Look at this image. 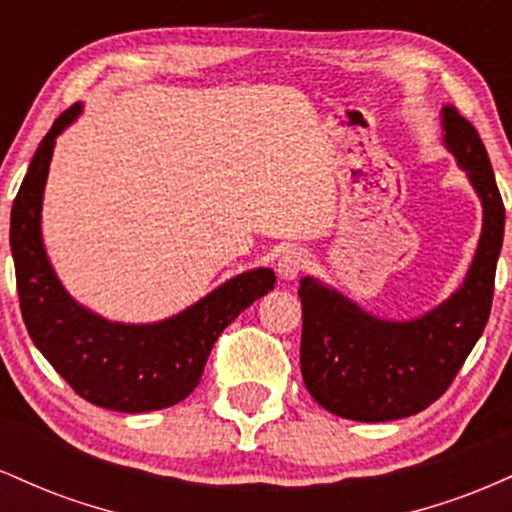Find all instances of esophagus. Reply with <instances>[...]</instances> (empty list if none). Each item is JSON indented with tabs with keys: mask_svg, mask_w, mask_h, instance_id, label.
<instances>
[{
	"mask_svg": "<svg viewBox=\"0 0 512 512\" xmlns=\"http://www.w3.org/2000/svg\"><path fill=\"white\" fill-rule=\"evenodd\" d=\"M310 264V257L308 252L298 250V248H291L286 250L284 255L279 257V264H276V269H279V276L281 279H296L298 274L303 272L305 267Z\"/></svg>",
	"mask_w": 512,
	"mask_h": 512,
	"instance_id": "obj_1",
	"label": "esophagus"
}]
</instances>
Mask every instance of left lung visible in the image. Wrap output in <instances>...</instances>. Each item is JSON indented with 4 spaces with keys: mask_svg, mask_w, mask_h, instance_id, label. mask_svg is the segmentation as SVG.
<instances>
[{
    "mask_svg": "<svg viewBox=\"0 0 512 512\" xmlns=\"http://www.w3.org/2000/svg\"><path fill=\"white\" fill-rule=\"evenodd\" d=\"M443 144L484 207V226L462 286L431 313L392 322L366 313L322 281L301 279L303 383L317 404L354 421H395L431 407L460 373L489 322L505 207L479 132L443 108Z\"/></svg>",
    "mask_w": 512,
    "mask_h": 512,
    "instance_id": "1",
    "label": "left lung"
}]
</instances>
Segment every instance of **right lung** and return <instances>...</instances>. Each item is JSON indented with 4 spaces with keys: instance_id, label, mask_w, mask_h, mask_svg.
<instances>
[{
    "instance_id": "right-lung-1",
    "label": "right lung",
    "mask_w": 512,
    "mask_h": 512,
    "mask_svg": "<svg viewBox=\"0 0 512 512\" xmlns=\"http://www.w3.org/2000/svg\"><path fill=\"white\" fill-rule=\"evenodd\" d=\"M81 113L57 117L35 151L11 207V255L21 315L33 344L72 390L96 407L142 414L173 407L199 385L219 334L274 289L272 269L233 276L202 301L154 325L110 322L69 296L40 233V211L55 139Z\"/></svg>"
}]
</instances>
